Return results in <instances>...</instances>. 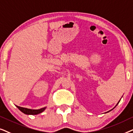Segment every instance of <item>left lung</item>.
<instances>
[{
	"label": "left lung",
	"instance_id": "obj_1",
	"mask_svg": "<svg viewBox=\"0 0 133 133\" xmlns=\"http://www.w3.org/2000/svg\"><path fill=\"white\" fill-rule=\"evenodd\" d=\"M119 102H120V101H119ZM119 102H118V103H117V105H116V106L118 105V103H119ZM115 107H114V108H115ZM114 108H113V109H114ZM111 110H112V109H111ZM111 110H110V111H111ZM108 112H109V111H108Z\"/></svg>",
	"mask_w": 133,
	"mask_h": 133
}]
</instances>
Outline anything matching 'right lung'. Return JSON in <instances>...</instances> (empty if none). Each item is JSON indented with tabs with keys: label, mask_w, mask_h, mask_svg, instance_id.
Returning <instances> with one entry per match:
<instances>
[{
	"label": "right lung",
	"mask_w": 133,
	"mask_h": 133,
	"mask_svg": "<svg viewBox=\"0 0 133 133\" xmlns=\"http://www.w3.org/2000/svg\"><path fill=\"white\" fill-rule=\"evenodd\" d=\"M16 107L21 111H22L23 113H24V114H28V115L38 114H39V113H41L42 112H43V111L45 110V109L46 108L45 107V108H41L39 109H30L25 108L18 107V106H16Z\"/></svg>",
	"instance_id": "obj_1"
}]
</instances>
